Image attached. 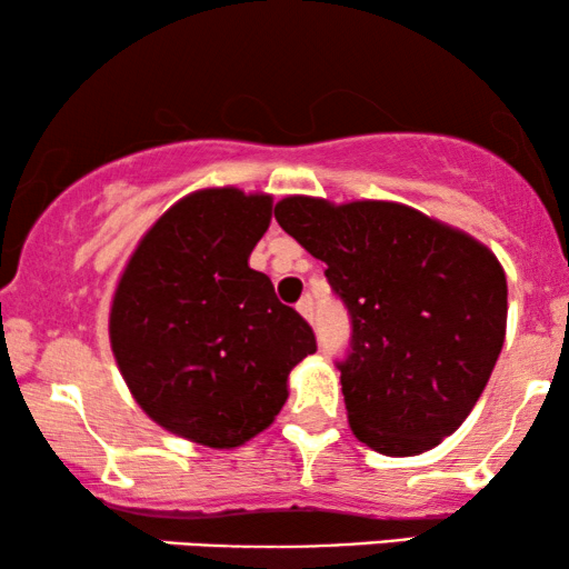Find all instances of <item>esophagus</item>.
<instances>
[{"mask_svg": "<svg viewBox=\"0 0 569 569\" xmlns=\"http://www.w3.org/2000/svg\"><path fill=\"white\" fill-rule=\"evenodd\" d=\"M296 309H299V315L303 317V319H315V301H311V296H303V299L296 303Z\"/></svg>", "mask_w": 569, "mask_h": 569, "instance_id": "obj_1", "label": "esophagus"}]
</instances>
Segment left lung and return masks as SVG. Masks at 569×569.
<instances>
[{
	"mask_svg": "<svg viewBox=\"0 0 569 569\" xmlns=\"http://www.w3.org/2000/svg\"><path fill=\"white\" fill-rule=\"evenodd\" d=\"M276 221L322 260L350 315L338 361L350 428L387 456L451 436L490 381L506 340L508 283L477 239L410 206H332L291 196Z\"/></svg>",
	"mask_w": 569,
	"mask_h": 569,
	"instance_id": "obj_1",
	"label": "left lung"
}]
</instances>
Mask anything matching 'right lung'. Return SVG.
Here are the masks:
<instances>
[{"label": "right lung", "instance_id": "obj_1", "mask_svg": "<svg viewBox=\"0 0 569 569\" xmlns=\"http://www.w3.org/2000/svg\"><path fill=\"white\" fill-rule=\"evenodd\" d=\"M270 196L208 188L174 203L128 260L110 309V346L136 402L174 436L234 448L288 399V373L317 350L299 311L247 258Z\"/></svg>", "mask_w": 569, "mask_h": 569}]
</instances>
